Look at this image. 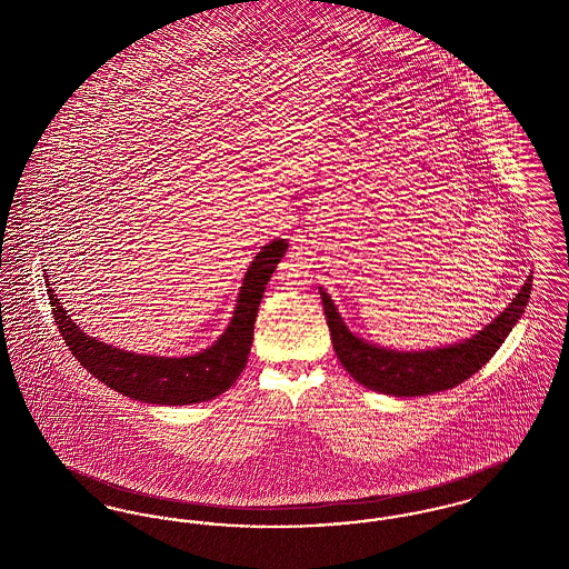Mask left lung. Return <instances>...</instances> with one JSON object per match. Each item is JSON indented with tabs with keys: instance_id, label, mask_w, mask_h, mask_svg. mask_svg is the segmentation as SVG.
Returning <instances> with one entry per match:
<instances>
[{
	"instance_id": "left-lung-1",
	"label": "left lung",
	"mask_w": 569,
	"mask_h": 569,
	"mask_svg": "<svg viewBox=\"0 0 569 569\" xmlns=\"http://www.w3.org/2000/svg\"><path fill=\"white\" fill-rule=\"evenodd\" d=\"M531 283L533 277L529 274L522 290L506 307V311L476 337L467 339L465 343L427 352H392L360 341L346 328L325 290H320V297L325 302L332 348L346 371L358 383L376 392L392 397H420L455 388L487 365L488 358L499 350L512 326L520 320L531 297Z\"/></svg>"
}]
</instances>
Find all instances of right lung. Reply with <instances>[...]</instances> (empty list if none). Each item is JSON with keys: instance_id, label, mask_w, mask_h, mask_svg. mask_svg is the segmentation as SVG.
Segmentation results:
<instances>
[{"instance_id": "1", "label": "right lung", "mask_w": 569, "mask_h": 569, "mask_svg": "<svg viewBox=\"0 0 569 569\" xmlns=\"http://www.w3.org/2000/svg\"><path fill=\"white\" fill-rule=\"evenodd\" d=\"M286 249V241H272L256 256V260L244 274L237 311L228 330L209 350L186 358L140 356L96 341L81 332V328L66 316L49 281L47 295L53 311L54 325L61 332L63 343L93 378L142 403H202L226 392L241 376L251 350L253 322L258 316L260 300Z\"/></svg>"}]
</instances>
